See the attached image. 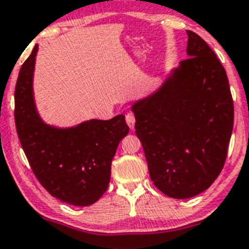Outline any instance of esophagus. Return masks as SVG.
<instances>
[{
    "label": "esophagus",
    "mask_w": 249,
    "mask_h": 249,
    "mask_svg": "<svg viewBox=\"0 0 249 249\" xmlns=\"http://www.w3.org/2000/svg\"><path fill=\"white\" fill-rule=\"evenodd\" d=\"M125 122H127V124L129 125L130 129H133V128H134L135 117H134V115L132 114V112H128V114L125 115Z\"/></svg>",
    "instance_id": "obj_1"
}]
</instances>
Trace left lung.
Wrapping results in <instances>:
<instances>
[{
    "mask_svg": "<svg viewBox=\"0 0 249 249\" xmlns=\"http://www.w3.org/2000/svg\"><path fill=\"white\" fill-rule=\"evenodd\" d=\"M187 36L188 58L132 106L151 180L175 199L198 196L218 178L234 125L225 69L201 37Z\"/></svg>",
    "mask_w": 249,
    "mask_h": 249,
    "instance_id": "1",
    "label": "left lung"
}]
</instances>
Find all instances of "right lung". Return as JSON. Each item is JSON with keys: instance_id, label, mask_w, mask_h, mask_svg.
<instances>
[{"instance_id": "1", "label": "right lung", "mask_w": 249, "mask_h": 249, "mask_svg": "<svg viewBox=\"0 0 249 249\" xmlns=\"http://www.w3.org/2000/svg\"><path fill=\"white\" fill-rule=\"evenodd\" d=\"M38 45L21 66L15 86V125L25 155L43 187L74 206L94 204L107 189L111 160L129 127L124 115L73 127L45 124L36 107L33 74Z\"/></svg>"}]
</instances>
